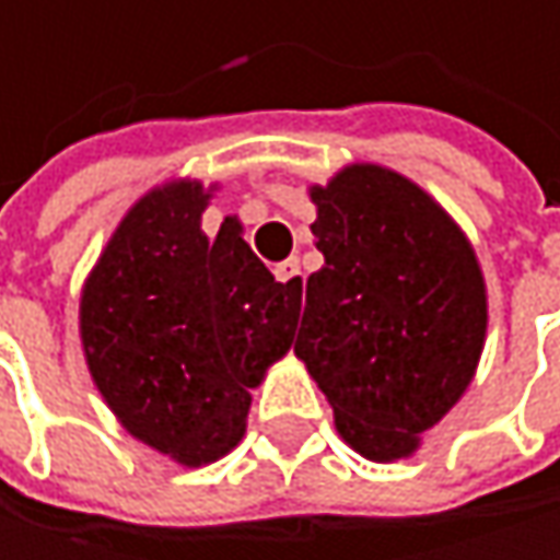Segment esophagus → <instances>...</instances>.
Returning a JSON list of instances; mask_svg holds the SVG:
<instances>
[{
    "label": "esophagus",
    "mask_w": 560,
    "mask_h": 560,
    "mask_svg": "<svg viewBox=\"0 0 560 560\" xmlns=\"http://www.w3.org/2000/svg\"><path fill=\"white\" fill-rule=\"evenodd\" d=\"M273 277H277L280 283H290L293 290H300V283H303V280H300V264H296L293 257L283 260V264H277V267H273Z\"/></svg>",
    "instance_id": "1"
}]
</instances>
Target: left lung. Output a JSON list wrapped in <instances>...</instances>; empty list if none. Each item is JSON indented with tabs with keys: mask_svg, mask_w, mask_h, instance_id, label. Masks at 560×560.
Here are the masks:
<instances>
[{
	"mask_svg": "<svg viewBox=\"0 0 560 560\" xmlns=\"http://www.w3.org/2000/svg\"><path fill=\"white\" fill-rule=\"evenodd\" d=\"M323 267L306 280L293 353L370 462L409 458L468 389L488 296L462 228L416 180L346 164L310 187Z\"/></svg>",
	"mask_w": 560,
	"mask_h": 560,
	"instance_id": "1",
	"label": "left lung"
}]
</instances>
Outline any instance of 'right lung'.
Returning a JSON list of instances; mask_svg holds the SVG:
<instances>
[{"instance_id":"1","label":"right lung","mask_w":560,"mask_h":560,"mask_svg":"<svg viewBox=\"0 0 560 560\" xmlns=\"http://www.w3.org/2000/svg\"><path fill=\"white\" fill-rule=\"evenodd\" d=\"M214 190L174 177L138 197L79 303L102 399L125 432L187 468L244 439L250 389L293 346L303 293L273 280L237 218L214 241L200 231Z\"/></svg>"}]
</instances>
